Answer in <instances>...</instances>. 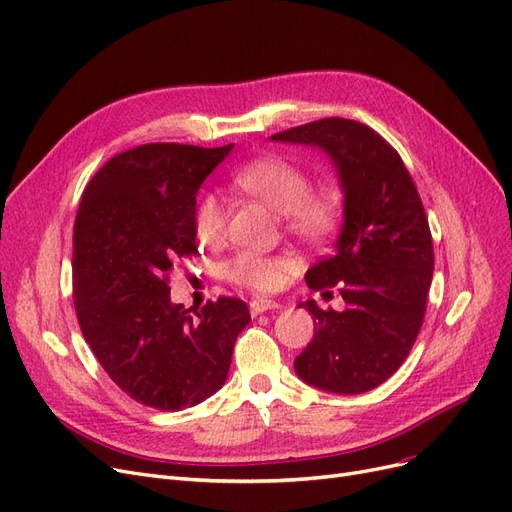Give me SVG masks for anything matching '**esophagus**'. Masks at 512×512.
<instances>
[{"label":"esophagus","instance_id":"obj_1","mask_svg":"<svg viewBox=\"0 0 512 512\" xmlns=\"http://www.w3.org/2000/svg\"><path fill=\"white\" fill-rule=\"evenodd\" d=\"M249 308H251V314L257 316V314H263V312H268V310H278L280 304H278V301H274V299H268V297H255L251 304H249Z\"/></svg>","mask_w":512,"mask_h":512}]
</instances>
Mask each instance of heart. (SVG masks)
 Masks as SVG:
<instances>
[{"label": "heart", "mask_w": 512, "mask_h": 512, "mask_svg": "<svg viewBox=\"0 0 512 512\" xmlns=\"http://www.w3.org/2000/svg\"><path fill=\"white\" fill-rule=\"evenodd\" d=\"M232 183L282 215L287 230L301 238H323L339 217V196L333 187H314L306 170L282 156L257 158L236 168ZM227 227V204L215 192H202L194 206V230L200 242L217 244ZM293 261L285 255L240 251L223 263V276L234 285L268 293L282 285Z\"/></svg>", "instance_id": "heart-1"}]
</instances>
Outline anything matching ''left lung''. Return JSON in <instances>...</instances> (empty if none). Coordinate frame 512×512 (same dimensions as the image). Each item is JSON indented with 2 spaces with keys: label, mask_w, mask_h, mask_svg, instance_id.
<instances>
[{
  "label": "left lung",
  "mask_w": 512,
  "mask_h": 512,
  "mask_svg": "<svg viewBox=\"0 0 512 512\" xmlns=\"http://www.w3.org/2000/svg\"><path fill=\"white\" fill-rule=\"evenodd\" d=\"M270 139L323 149L344 189L342 234L306 282L329 297L335 287L346 308L299 304L314 337L295 373L335 394L373 390L403 365L424 323L434 251L418 189L399 151L361 122L325 118Z\"/></svg>",
  "instance_id": "obj_1"
}]
</instances>
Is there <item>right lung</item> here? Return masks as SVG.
<instances>
[{
	"label": "right lung",
	"mask_w": 512,
	"mask_h": 512,
	"mask_svg": "<svg viewBox=\"0 0 512 512\" xmlns=\"http://www.w3.org/2000/svg\"><path fill=\"white\" fill-rule=\"evenodd\" d=\"M234 145L147 143L122 151L86 185L73 225V304L82 335L116 386L160 411L194 407L227 380L242 299L189 314L168 274L198 255L196 194Z\"/></svg>",
	"instance_id": "1"
}]
</instances>
